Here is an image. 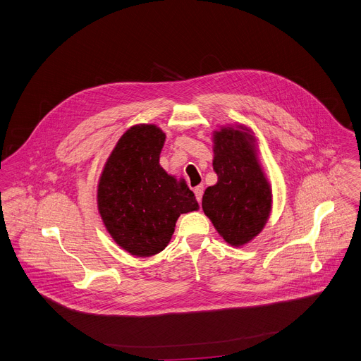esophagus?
<instances>
[{
	"label": "esophagus",
	"mask_w": 361,
	"mask_h": 361,
	"mask_svg": "<svg viewBox=\"0 0 361 361\" xmlns=\"http://www.w3.org/2000/svg\"><path fill=\"white\" fill-rule=\"evenodd\" d=\"M202 192H204V185H197V187L194 188V194H195V198H197L198 202H201Z\"/></svg>",
	"instance_id": "1"
}]
</instances>
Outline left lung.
<instances>
[{"label": "left lung", "mask_w": 361, "mask_h": 361, "mask_svg": "<svg viewBox=\"0 0 361 361\" xmlns=\"http://www.w3.org/2000/svg\"><path fill=\"white\" fill-rule=\"evenodd\" d=\"M254 138L231 127L214 134L213 169L217 184L202 195V210L231 245L252 240L266 226L271 190L257 161Z\"/></svg>", "instance_id": "1"}]
</instances>
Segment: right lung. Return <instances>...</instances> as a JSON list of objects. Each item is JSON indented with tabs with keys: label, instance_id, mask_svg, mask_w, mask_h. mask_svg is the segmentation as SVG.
I'll return each instance as SVG.
<instances>
[{
	"label": "right lung",
	"instance_id": "right-lung-1",
	"mask_svg": "<svg viewBox=\"0 0 361 361\" xmlns=\"http://www.w3.org/2000/svg\"><path fill=\"white\" fill-rule=\"evenodd\" d=\"M166 134L154 124H140L118 140L99 177L97 204L114 241L137 257L163 251L180 214L198 209L183 178L160 166Z\"/></svg>",
	"mask_w": 361,
	"mask_h": 361
}]
</instances>
